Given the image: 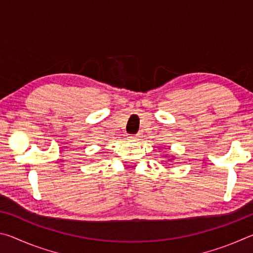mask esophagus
<instances>
[{
    "label": "esophagus",
    "instance_id": "esophagus-1",
    "mask_svg": "<svg viewBox=\"0 0 253 253\" xmlns=\"http://www.w3.org/2000/svg\"><path fill=\"white\" fill-rule=\"evenodd\" d=\"M140 136L139 135H135V136H129L128 137V139L131 140V142H137V140H139Z\"/></svg>",
    "mask_w": 253,
    "mask_h": 253
}]
</instances>
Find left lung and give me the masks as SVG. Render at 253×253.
<instances>
[{
  "instance_id": "8db88e82",
  "label": "left lung",
  "mask_w": 253,
  "mask_h": 253,
  "mask_svg": "<svg viewBox=\"0 0 253 253\" xmlns=\"http://www.w3.org/2000/svg\"><path fill=\"white\" fill-rule=\"evenodd\" d=\"M166 157H168V162H169V163H172L174 160H175V157H169V156H166Z\"/></svg>"
}]
</instances>
